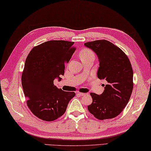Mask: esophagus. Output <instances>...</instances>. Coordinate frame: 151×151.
<instances>
[{
    "label": "esophagus",
    "instance_id": "obj_1",
    "mask_svg": "<svg viewBox=\"0 0 151 151\" xmlns=\"http://www.w3.org/2000/svg\"><path fill=\"white\" fill-rule=\"evenodd\" d=\"M78 94L79 95V96H85V95H86L87 93H81V92H78Z\"/></svg>",
    "mask_w": 151,
    "mask_h": 151
}]
</instances>
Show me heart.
I'll use <instances>...</instances> for the list:
<instances>
[{
	"label": "heart",
	"mask_w": 151,
	"mask_h": 151,
	"mask_svg": "<svg viewBox=\"0 0 151 151\" xmlns=\"http://www.w3.org/2000/svg\"><path fill=\"white\" fill-rule=\"evenodd\" d=\"M79 55H80V58H81V60H84L86 59L90 56H95L94 55V53L92 52V50L89 48H83L81 49L80 52H79Z\"/></svg>",
	"instance_id": "heart-1"
}]
</instances>
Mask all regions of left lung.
I'll list each match as a JSON object with an SVG mask.
<instances>
[{"instance_id": "8db88e82", "label": "left lung", "mask_w": 151, "mask_h": 151, "mask_svg": "<svg viewBox=\"0 0 151 151\" xmlns=\"http://www.w3.org/2000/svg\"><path fill=\"white\" fill-rule=\"evenodd\" d=\"M96 53L99 60L97 77L107 84L101 95L91 93L92 104L89 113L99 120L115 118L123 111L130 99L133 89V71L125 52L105 40L84 44Z\"/></svg>"}]
</instances>
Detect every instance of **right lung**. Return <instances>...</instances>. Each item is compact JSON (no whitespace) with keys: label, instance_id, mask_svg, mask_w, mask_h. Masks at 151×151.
Returning a JSON list of instances; mask_svg holds the SVG:
<instances>
[{"label":"right lung","instance_id":"obj_1","mask_svg":"<svg viewBox=\"0 0 151 151\" xmlns=\"http://www.w3.org/2000/svg\"><path fill=\"white\" fill-rule=\"evenodd\" d=\"M73 42L50 40L34 47L26 59L22 86L26 105L40 119L53 121L62 116L75 92L64 91L54 86V80L64 74L76 50Z\"/></svg>","mask_w":151,"mask_h":151}]
</instances>
